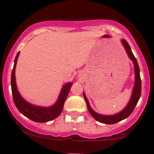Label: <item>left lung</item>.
Here are the masks:
<instances>
[{
  "mask_svg": "<svg viewBox=\"0 0 154 154\" xmlns=\"http://www.w3.org/2000/svg\"><path fill=\"white\" fill-rule=\"evenodd\" d=\"M122 42V46H124L126 52H127L128 56L130 58L131 60L133 61L134 66V73H135V82H134V88H133V91L130 100H129L127 106L125 107L124 109H122L120 112L117 113V114H114V115H103V114H98V113L95 112L91 108L89 103H88V100H87L85 94L83 92V97L86 103L87 108H88V111L91 116L94 118L98 122H101V123L104 124H115L116 122H119L121 120L126 119L131 115V114L133 112V111L135 108L136 106H137V103H138L139 100H140V96H141V91H142V82L141 78H140V68H139L138 63H137V59L134 57V54L131 51L130 46L128 43V42L125 40L122 39L121 40Z\"/></svg>",
  "mask_w": 154,
  "mask_h": 154,
  "instance_id": "1",
  "label": "left lung"
}]
</instances>
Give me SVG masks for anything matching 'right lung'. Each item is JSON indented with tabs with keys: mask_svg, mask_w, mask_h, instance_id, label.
<instances>
[{
	"mask_svg": "<svg viewBox=\"0 0 154 154\" xmlns=\"http://www.w3.org/2000/svg\"><path fill=\"white\" fill-rule=\"evenodd\" d=\"M20 51H18L14 59V67H13L12 77H11V86H12V93L13 100L17 107V110L23 116H26L31 120L36 122H47L59 116L63 108L64 103L67 98L71 87L73 85L72 82H67L63 85L57 100L53 106L49 107H43L32 105L26 101L20 94L17 91L15 80V68L17 64Z\"/></svg>",
	"mask_w": 154,
	"mask_h": 154,
	"instance_id": "add662e5",
	"label": "right lung"
}]
</instances>
